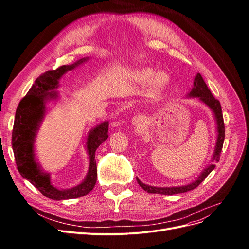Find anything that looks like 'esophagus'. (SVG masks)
I'll use <instances>...</instances> for the list:
<instances>
[{"label":"esophagus","instance_id":"obj_1","mask_svg":"<svg viewBox=\"0 0 249 249\" xmlns=\"http://www.w3.org/2000/svg\"><path fill=\"white\" fill-rule=\"evenodd\" d=\"M132 123H133V124L135 125V126H141V125H143V124H144V119H143V117L142 116H135V117H133V119H132Z\"/></svg>","mask_w":249,"mask_h":249}]
</instances>
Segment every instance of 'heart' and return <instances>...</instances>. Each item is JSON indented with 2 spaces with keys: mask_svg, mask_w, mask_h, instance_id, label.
I'll return each mask as SVG.
<instances>
[{
  "mask_svg": "<svg viewBox=\"0 0 249 249\" xmlns=\"http://www.w3.org/2000/svg\"><path fill=\"white\" fill-rule=\"evenodd\" d=\"M136 80L141 84H148L150 82H154V85L158 88L163 87L168 81V77L163 72H157L154 69L150 67H144L136 71Z\"/></svg>",
  "mask_w": 249,
  "mask_h": 249,
  "instance_id": "b5f03b06",
  "label": "heart"
}]
</instances>
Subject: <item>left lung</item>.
I'll return each mask as SVG.
<instances>
[{
  "instance_id": "left-lung-1",
  "label": "left lung",
  "mask_w": 249,
  "mask_h": 249,
  "mask_svg": "<svg viewBox=\"0 0 249 249\" xmlns=\"http://www.w3.org/2000/svg\"><path fill=\"white\" fill-rule=\"evenodd\" d=\"M185 97L188 99H196L198 102L202 103L203 105L211 110L215 120L216 124V142H215V147L214 152L211 158V163L206 166L198 177L192 180L191 183L187 185L182 186H172V187H156V186H150L142 183L141 180L136 178L139 186L142 188L143 190L148 192V193H158V194H164V195H173L178 193H184L187 191H190L194 188H196L203 179H205L210 173L215 168V164L219 162L220 159V154L221 149L223 146V141H224V123H223V116H222V110L219 101H217L215 97L211 93L210 89L208 88L207 84L203 81L200 73H196L193 80V86L192 88L188 91Z\"/></svg>"
}]
</instances>
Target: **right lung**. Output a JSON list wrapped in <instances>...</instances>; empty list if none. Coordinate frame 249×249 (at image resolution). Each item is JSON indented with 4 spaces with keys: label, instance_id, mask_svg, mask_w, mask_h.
Wrapping results in <instances>:
<instances>
[{
    "label": "right lung",
    "instance_id": "1",
    "mask_svg": "<svg viewBox=\"0 0 249 249\" xmlns=\"http://www.w3.org/2000/svg\"><path fill=\"white\" fill-rule=\"evenodd\" d=\"M90 58L79 59L72 64L62 65L56 71H49L37 78L27 95L18 104L12 131V148L18 170L44 196L54 200H65L82 197L93 189L96 183L97 170L95 152L108 138L109 122L100 123L92 127L85 139V149L89 159V167L84 179L69 189H59L51 182V173L44 170L38 162L35 152V140L40 125L50 109L51 103L60 100L57 90L59 81L66 72L76 70Z\"/></svg>",
    "mask_w": 249,
    "mask_h": 249
}]
</instances>
